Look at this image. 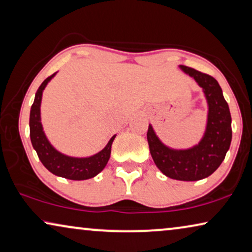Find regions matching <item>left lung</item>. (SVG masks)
Returning a JSON list of instances; mask_svg holds the SVG:
<instances>
[{
    "instance_id": "1",
    "label": "left lung",
    "mask_w": 252,
    "mask_h": 252,
    "mask_svg": "<svg viewBox=\"0 0 252 252\" xmlns=\"http://www.w3.org/2000/svg\"><path fill=\"white\" fill-rule=\"evenodd\" d=\"M180 67L197 81L207 99L208 118L204 137L189 149H172L159 140L149 125L147 140L154 162L163 174L180 181H198L213 174L224 160L232 140V119L215 78L192 67Z\"/></svg>"
}]
</instances>
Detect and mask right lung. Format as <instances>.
Segmentation results:
<instances>
[{
	"mask_svg": "<svg viewBox=\"0 0 252 252\" xmlns=\"http://www.w3.org/2000/svg\"><path fill=\"white\" fill-rule=\"evenodd\" d=\"M55 74L56 73H53L45 79L35 95V100L30 108V140L40 162L51 173L61 176V178L76 180V181L92 179L106 166L111 156V148L115 134L110 139L104 149L90 157L78 158V157H70L58 152L47 140L43 131L42 122H40V103H42L43 90Z\"/></svg>",
	"mask_w": 252,
	"mask_h": 252,
	"instance_id": "1",
	"label": "right lung"
}]
</instances>
